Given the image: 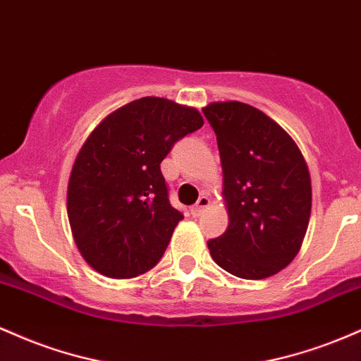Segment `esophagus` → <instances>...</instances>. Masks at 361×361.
Listing matches in <instances>:
<instances>
[{
  "mask_svg": "<svg viewBox=\"0 0 361 361\" xmlns=\"http://www.w3.org/2000/svg\"><path fill=\"white\" fill-rule=\"evenodd\" d=\"M209 205H210V198L209 197H205V195H202L200 198H198V202L197 204L193 205V214L195 215H200L202 212H204L205 209H209Z\"/></svg>",
  "mask_w": 361,
  "mask_h": 361,
  "instance_id": "34e87169",
  "label": "esophagus"
}]
</instances>
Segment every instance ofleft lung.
Instances as JSON below:
<instances>
[{
    "instance_id": "left-lung-1",
    "label": "left lung",
    "mask_w": 361,
    "mask_h": 361,
    "mask_svg": "<svg viewBox=\"0 0 361 361\" xmlns=\"http://www.w3.org/2000/svg\"><path fill=\"white\" fill-rule=\"evenodd\" d=\"M204 115L217 135L226 233L207 243L231 275L273 276L292 263L307 233L312 186L299 146L275 120L241 102H214Z\"/></svg>"
}]
</instances>
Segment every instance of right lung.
<instances>
[{
	"label": "right lung",
	"mask_w": 361,
	"mask_h": 361,
	"mask_svg": "<svg viewBox=\"0 0 361 361\" xmlns=\"http://www.w3.org/2000/svg\"><path fill=\"white\" fill-rule=\"evenodd\" d=\"M202 126L193 106L144 97L91 130L69 176L68 217L93 270L126 280L156 267L183 219L169 204L159 164L178 139Z\"/></svg>",
	"instance_id": "right-lung-1"
}]
</instances>
